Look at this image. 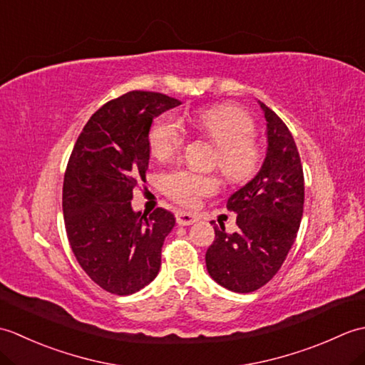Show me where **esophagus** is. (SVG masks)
<instances>
[{
  "label": "esophagus",
  "instance_id": "obj_1",
  "mask_svg": "<svg viewBox=\"0 0 365 365\" xmlns=\"http://www.w3.org/2000/svg\"><path fill=\"white\" fill-rule=\"evenodd\" d=\"M175 220H177V224H180V226H191V224H195L199 218L196 215L188 213V212H177Z\"/></svg>",
  "mask_w": 365,
  "mask_h": 365
}]
</instances>
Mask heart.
Instances as JSON below:
<instances>
[{
    "mask_svg": "<svg viewBox=\"0 0 365 365\" xmlns=\"http://www.w3.org/2000/svg\"><path fill=\"white\" fill-rule=\"evenodd\" d=\"M191 125L218 147L216 165L234 183H246L259 174L263 150L254 139L255 122L245 110L234 105L202 108L191 115ZM185 128L173 115H161L152 123L149 147L155 158L168 160L182 149ZM163 190L175 202L195 207L200 199L218 190V178L190 169H175L163 178Z\"/></svg>",
    "mask_w": 365,
    "mask_h": 365,
    "instance_id": "obj_1",
    "label": "heart"
}]
</instances>
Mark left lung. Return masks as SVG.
Returning <instances> with one entry per match:
<instances>
[{
    "mask_svg": "<svg viewBox=\"0 0 365 365\" xmlns=\"http://www.w3.org/2000/svg\"><path fill=\"white\" fill-rule=\"evenodd\" d=\"M267 157L250 183L227 200L237 213L238 230L227 234L215 224V242L207 250L208 274L237 293L255 292L273 279L297 238L304 207V174L294 139L265 103Z\"/></svg>",
    "mask_w": 365,
    "mask_h": 365,
    "instance_id": "1",
    "label": "left lung"
}]
</instances>
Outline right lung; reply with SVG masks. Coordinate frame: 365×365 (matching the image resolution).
I'll return each mask as SVG.
<instances>
[{
    "instance_id": "1",
    "label": "right lung",
    "mask_w": 365,
    "mask_h": 365,
    "mask_svg": "<svg viewBox=\"0 0 365 365\" xmlns=\"http://www.w3.org/2000/svg\"><path fill=\"white\" fill-rule=\"evenodd\" d=\"M178 105L147 91L110 100L92 114L68 158L63 187L68 243L86 274L110 293L139 292L160 271L174 215L165 208L133 212L130 200L139 180L145 182L152 120Z\"/></svg>"
}]
</instances>
